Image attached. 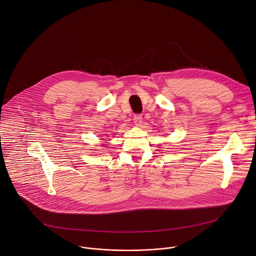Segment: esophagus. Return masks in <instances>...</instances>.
I'll use <instances>...</instances> for the list:
<instances>
[{
  "label": "esophagus",
  "mask_w": 256,
  "mask_h": 256,
  "mask_svg": "<svg viewBox=\"0 0 256 256\" xmlns=\"http://www.w3.org/2000/svg\"><path fill=\"white\" fill-rule=\"evenodd\" d=\"M142 116H140V114H136V116H134V122L136 126H140V124H142Z\"/></svg>",
  "instance_id": "obj_1"
}]
</instances>
